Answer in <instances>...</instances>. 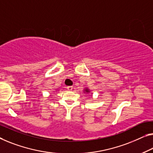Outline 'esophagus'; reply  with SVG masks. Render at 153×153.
<instances>
[{"instance_id":"obj_1","label":"esophagus","mask_w":153,"mask_h":153,"mask_svg":"<svg viewBox=\"0 0 153 153\" xmlns=\"http://www.w3.org/2000/svg\"><path fill=\"white\" fill-rule=\"evenodd\" d=\"M72 88H73V87H72V86H68L67 87L68 90H69V91H71L72 90Z\"/></svg>"}]
</instances>
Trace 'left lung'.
<instances>
[{
	"label": "left lung",
	"instance_id": "8db88e82",
	"mask_svg": "<svg viewBox=\"0 0 153 153\" xmlns=\"http://www.w3.org/2000/svg\"><path fill=\"white\" fill-rule=\"evenodd\" d=\"M85 91H86V92H89V91H90L88 90H85Z\"/></svg>",
	"mask_w": 153,
	"mask_h": 153
}]
</instances>
